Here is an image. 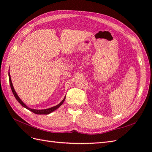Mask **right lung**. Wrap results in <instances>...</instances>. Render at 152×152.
I'll return each mask as SVG.
<instances>
[{
    "mask_svg": "<svg viewBox=\"0 0 152 152\" xmlns=\"http://www.w3.org/2000/svg\"><path fill=\"white\" fill-rule=\"evenodd\" d=\"M9 79H10V86H11V90H12V93L14 94V96H15V97L16 98V99H17V101L18 102H19L23 107L26 108V109H28L29 110H30L31 112H32L33 113H35V114H39V115H42V114H45V115H47V114H49L50 113L53 112V111H54V110H56L57 108H58L63 103V102H65V98H64L63 99L62 102L58 104V105L55 106V107H53L52 108H48V109H45V110H34V109H31V108H28V107H26V105L25 104H24V103L22 102V101L20 99V98L18 97V96L17 95L16 91H15V89H14V87H13V86H12V82H11V77H10V72H9Z\"/></svg>",
    "mask_w": 152,
    "mask_h": 152,
    "instance_id": "right-lung-1",
    "label": "right lung"
}]
</instances>
